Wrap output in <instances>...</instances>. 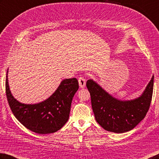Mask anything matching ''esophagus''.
I'll list each match as a JSON object with an SVG mask.
<instances>
[{
    "mask_svg": "<svg viewBox=\"0 0 159 159\" xmlns=\"http://www.w3.org/2000/svg\"><path fill=\"white\" fill-rule=\"evenodd\" d=\"M79 83L80 88H83L85 86L86 84V80L83 76H80L79 78Z\"/></svg>",
    "mask_w": 159,
    "mask_h": 159,
    "instance_id": "34e87169",
    "label": "esophagus"
}]
</instances>
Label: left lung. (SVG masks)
Here are the masks:
<instances>
[{"label": "left lung", "instance_id": "1", "mask_svg": "<svg viewBox=\"0 0 159 159\" xmlns=\"http://www.w3.org/2000/svg\"><path fill=\"white\" fill-rule=\"evenodd\" d=\"M86 86L98 124L106 131L125 133L136 126L148 112L154 88V76L140 97L125 102L112 97L92 80H88Z\"/></svg>", "mask_w": 159, "mask_h": 159}]
</instances>
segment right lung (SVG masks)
<instances>
[{
  "mask_svg": "<svg viewBox=\"0 0 159 159\" xmlns=\"http://www.w3.org/2000/svg\"><path fill=\"white\" fill-rule=\"evenodd\" d=\"M7 72L5 80L7 102L14 116L25 128L37 134H47L58 131L65 125L70 116L72 99L79 87L76 78L63 80L56 91L44 102L24 104L11 95Z\"/></svg>",
  "mask_w": 159,
  "mask_h": 159,
  "instance_id": "obj_1",
  "label": "right lung"
}]
</instances>
